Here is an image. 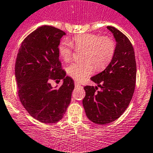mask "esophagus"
I'll return each mask as SVG.
<instances>
[{
    "instance_id": "esophagus-1",
    "label": "esophagus",
    "mask_w": 153,
    "mask_h": 153,
    "mask_svg": "<svg viewBox=\"0 0 153 153\" xmlns=\"http://www.w3.org/2000/svg\"><path fill=\"white\" fill-rule=\"evenodd\" d=\"M74 85H75V87H76V88H80V87H82V85H80V84H79L78 82H75Z\"/></svg>"
}]
</instances>
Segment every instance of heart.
I'll use <instances>...</instances> for the list:
<instances>
[{
    "mask_svg": "<svg viewBox=\"0 0 153 153\" xmlns=\"http://www.w3.org/2000/svg\"><path fill=\"white\" fill-rule=\"evenodd\" d=\"M73 44L76 49H85L82 62L73 63L67 67V74L76 81L81 82L90 76L95 68L103 70L107 67L115 53L116 44L112 38L94 33L74 36L71 41L63 40L58 46L60 57L65 61L71 59Z\"/></svg>",
    "mask_w": 153,
    "mask_h": 153,
    "instance_id": "heart-1",
    "label": "heart"
}]
</instances>
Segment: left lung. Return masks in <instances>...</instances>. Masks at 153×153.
I'll list each match as a JSON object with an SVG mask.
<instances>
[{"label": "left lung", "mask_w": 153, "mask_h": 153, "mask_svg": "<svg viewBox=\"0 0 153 153\" xmlns=\"http://www.w3.org/2000/svg\"><path fill=\"white\" fill-rule=\"evenodd\" d=\"M107 29L116 40L115 53L106 69L90 79L97 87L85 86L82 104L88 119L106 125L116 120L128 106L136 86V64L134 47L122 32L112 26Z\"/></svg>", "instance_id": "1"}]
</instances>
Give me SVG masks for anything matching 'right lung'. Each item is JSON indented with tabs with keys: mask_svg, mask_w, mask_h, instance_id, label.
<instances>
[{
	"mask_svg": "<svg viewBox=\"0 0 153 153\" xmlns=\"http://www.w3.org/2000/svg\"><path fill=\"white\" fill-rule=\"evenodd\" d=\"M64 31L49 25L38 27L21 44L15 63L18 95L31 117L44 123L63 118L71 102L74 83L65 76L59 60L58 46ZM63 79L53 88L50 80ZM56 88V87H55Z\"/></svg>",
	"mask_w": 153,
	"mask_h": 153,
	"instance_id": "obj_1",
	"label": "right lung"
}]
</instances>
